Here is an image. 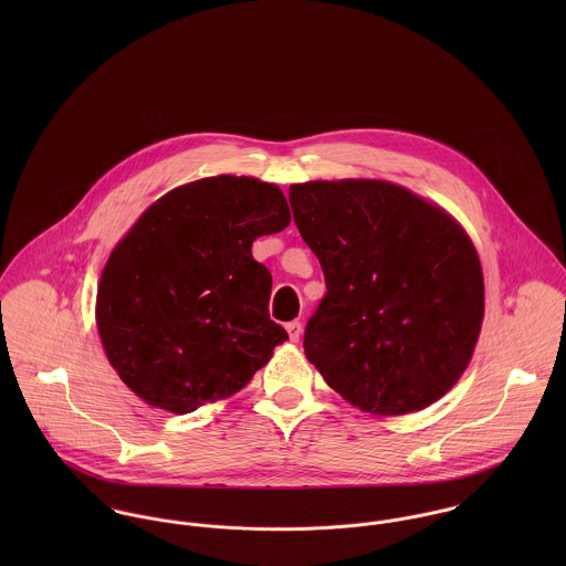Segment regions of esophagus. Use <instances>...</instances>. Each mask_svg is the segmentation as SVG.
<instances>
[{"label":"esophagus","mask_w":566,"mask_h":566,"mask_svg":"<svg viewBox=\"0 0 566 566\" xmlns=\"http://www.w3.org/2000/svg\"><path fill=\"white\" fill-rule=\"evenodd\" d=\"M285 328H287L292 342H298V339H301V335H303V324L298 323V321L285 324Z\"/></svg>","instance_id":"1"}]
</instances>
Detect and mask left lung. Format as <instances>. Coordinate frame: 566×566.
<instances>
[{"label": "left lung", "instance_id": "1", "mask_svg": "<svg viewBox=\"0 0 566 566\" xmlns=\"http://www.w3.org/2000/svg\"><path fill=\"white\" fill-rule=\"evenodd\" d=\"M324 294L305 355L348 403L403 416L444 397L467 370L484 321V274L464 229L386 180L290 187Z\"/></svg>", "mask_w": 566, "mask_h": 566}]
</instances>
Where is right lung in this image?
<instances>
[{"mask_svg":"<svg viewBox=\"0 0 566 566\" xmlns=\"http://www.w3.org/2000/svg\"><path fill=\"white\" fill-rule=\"evenodd\" d=\"M276 185L213 176L171 189L111 252L95 321L111 366L148 405L189 413L240 392L287 339L252 242L290 224Z\"/></svg>","mask_w":566,"mask_h":566,"instance_id":"add662e5","label":"right lung"}]
</instances>
